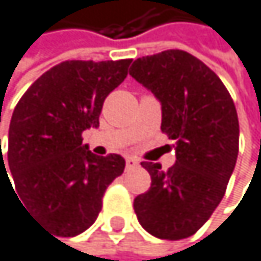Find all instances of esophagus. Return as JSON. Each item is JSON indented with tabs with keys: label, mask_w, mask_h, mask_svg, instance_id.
I'll return each instance as SVG.
<instances>
[{
	"label": "esophagus",
	"mask_w": 261,
	"mask_h": 261,
	"mask_svg": "<svg viewBox=\"0 0 261 261\" xmlns=\"http://www.w3.org/2000/svg\"><path fill=\"white\" fill-rule=\"evenodd\" d=\"M125 165H126V169H135L139 163L135 159H126V163Z\"/></svg>",
	"instance_id": "34e87169"
}]
</instances>
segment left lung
I'll return each instance as SVG.
<instances>
[{"label":"left lung","instance_id":"1","mask_svg":"<svg viewBox=\"0 0 261 261\" xmlns=\"http://www.w3.org/2000/svg\"><path fill=\"white\" fill-rule=\"evenodd\" d=\"M129 76L162 102V132L176 163L142 162L150 189L135 198L142 228L160 239L189 238L212 216L227 190L239 150L234 102L217 74L184 50L135 60Z\"/></svg>","mask_w":261,"mask_h":261}]
</instances>
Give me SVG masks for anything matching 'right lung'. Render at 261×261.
<instances>
[{
    "instance_id": "obj_1",
    "label": "right lung",
    "mask_w": 261,
    "mask_h": 261,
    "mask_svg": "<svg viewBox=\"0 0 261 261\" xmlns=\"http://www.w3.org/2000/svg\"><path fill=\"white\" fill-rule=\"evenodd\" d=\"M129 63V58L63 61L34 81L14 109L8 163L17 195L58 236L92 227L108 185L125 169L120 155L88 150L82 132L99 126L102 102L125 81ZM0 165L6 169L3 153Z\"/></svg>"
}]
</instances>
